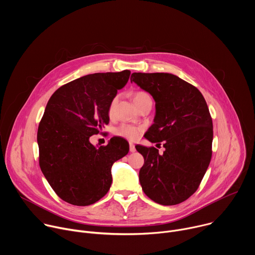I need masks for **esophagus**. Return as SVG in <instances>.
Segmentation results:
<instances>
[{
  "label": "esophagus",
  "mask_w": 255,
  "mask_h": 255,
  "mask_svg": "<svg viewBox=\"0 0 255 255\" xmlns=\"http://www.w3.org/2000/svg\"><path fill=\"white\" fill-rule=\"evenodd\" d=\"M129 146H130V152H135V151H136L135 145H134L132 142H130V143H129Z\"/></svg>",
  "instance_id": "obj_1"
}]
</instances>
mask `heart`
Masks as SVG:
<instances>
[{"label": "heart", "instance_id": "b5f03b06", "mask_svg": "<svg viewBox=\"0 0 255 255\" xmlns=\"http://www.w3.org/2000/svg\"><path fill=\"white\" fill-rule=\"evenodd\" d=\"M133 100L134 103L136 104L137 107H139L141 104L147 102V101H151V97L150 95L145 92L143 90H138L133 94ZM117 102V98H114L111 103L110 106H109V114L112 115L114 108ZM142 132V128L139 126H134V125H130V124H121L116 130H115V134L118 136H121L123 138L129 139V140H135L139 137V135Z\"/></svg>", "mask_w": 255, "mask_h": 255}]
</instances>
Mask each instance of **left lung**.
Listing matches in <instances>:
<instances>
[{
    "label": "left lung",
    "instance_id": "left-lung-1",
    "mask_svg": "<svg viewBox=\"0 0 255 255\" xmlns=\"http://www.w3.org/2000/svg\"><path fill=\"white\" fill-rule=\"evenodd\" d=\"M131 82L155 101L154 123L144 137L165 150L136 145L144 157L139 171L143 192L163 206L188 200L199 188L212 158L213 122L201 92L164 72H133Z\"/></svg>",
    "mask_w": 255,
    "mask_h": 255
}]
</instances>
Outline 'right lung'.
I'll use <instances>...</instances> for the list:
<instances>
[{"mask_svg": "<svg viewBox=\"0 0 255 255\" xmlns=\"http://www.w3.org/2000/svg\"><path fill=\"white\" fill-rule=\"evenodd\" d=\"M131 71L98 72L69 82L50 97L37 131L39 166L55 194L75 206L102 199L112 184L113 163L129 151L112 137L99 148L90 142L109 123V106Z\"/></svg>", "mask_w": 255, "mask_h": 255, "instance_id": "1", "label": "right lung"}]
</instances>
